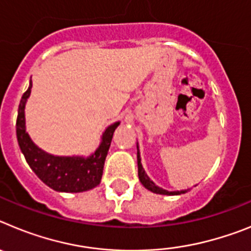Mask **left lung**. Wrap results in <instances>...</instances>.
I'll list each match as a JSON object with an SVG mask.
<instances>
[{
	"label": "left lung",
	"mask_w": 251,
	"mask_h": 251,
	"mask_svg": "<svg viewBox=\"0 0 251 251\" xmlns=\"http://www.w3.org/2000/svg\"><path fill=\"white\" fill-rule=\"evenodd\" d=\"M137 162H138V177H139V181L143 186H145L147 190H150L151 192L153 194H158V195H167V196H175V195H181V194H186L188 190H181V191H167V190H163V188L158 187L156 183L153 182L152 179L147 176L146 174L145 168L142 166V162H141V153H139V148L138 145H137Z\"/></svg>",
	"instance_id": "1"
}]
</instances>
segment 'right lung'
<instances>
[{
    "label": "right lung",
    "mask_w": 251,
    "mask_h": 251,
    "mask_svg": "<svg viewBox=\"0 0 251 251\" xmlns=\"http://www.w3.org/2000/svg\"><path fill=\"white\" fill-rule=\"evenodd\" d=\"M32 80L22 95L16 122V136L20 150L26 162L46 186L57 192L89 191L100 183L104 162L110 147L113 133L121 122L106 127L101 134L98 148L90 156H54L37 147L26 132L25 106L31 94Z\"/></svg>",
    "instance_id": "add662e5"
}]
</instances>
